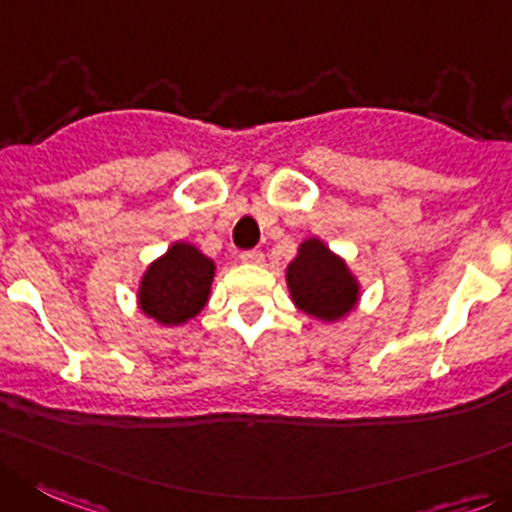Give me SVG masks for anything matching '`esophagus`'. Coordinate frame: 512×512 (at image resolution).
<instances>
[{
    "label": "esophagus",
    "instance_id": "1",
    "mask_svg": "<svg viewBox=\"0 0 512 512\" xmlns=\"http://www.w3.org/2000/svg\"><path fill=\"white\" fill-rule=\"evenodd\" d=\"M240 260L245 262V265H262V262H265V255H262L260 250H247L242 252Z\"/></svg>",
    "mask_w": 512,
    "mask_h": 512
}]
</instances>
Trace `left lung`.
<instances>
[{
  "label": "left lung",
  "mask_w": 512,
  "mask_h": 512,
  "mask_svg": "<svg viewBox=\"0 0 512 512\" xmlns=\"http://www.w3.org/2000/svg\"><path fill=\"white\" fill-rule=\"evenodd\" d=\"M285 283L295 308L323 323L348 318L361 300V283L348 262L321 237L300 242L298 255L285 267Z\"/></svg>",
  "instance_id": "8db88e82"
}]
</instances>
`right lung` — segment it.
<instances>
[{"instance_id": "right-lung-1", "label": "right lung", "mask_w": 512, "mask_h": 512, "mask_svg": "<svg viewBox=\"0 0 512 512\" xmlns=\"http://www.w3.org/2000/svg\"><path fill=\"white\" fill-rule=\"evenodd\" d=\"M214 272V260L197 245L174 242L143 270L136 290L138 310L159 326H184L209 303Z\"/></svg>"}]
</instances>
